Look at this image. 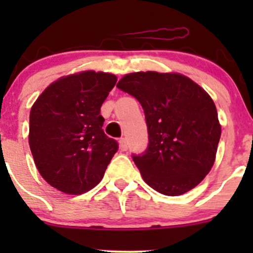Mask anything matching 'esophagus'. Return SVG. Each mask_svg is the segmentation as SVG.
Listing matches in <instances>:
<instances>
[{
  "label": "esophagus",
  "instance_id": "obj_1",
  "mask_svg": "<svg viewBox=\"0 0 253 253\" xmlns=\"http://www.w3.org/2000/svg\"><path fill=\"white\" fill-rule=\"evenodd\" d=\"M119 144H120V148H121V150H126L127 149V142H126V138H120L119 141Z\"/></svg>",
  "mask_w": 253,
  "mask_h": 253
}]
</instances>
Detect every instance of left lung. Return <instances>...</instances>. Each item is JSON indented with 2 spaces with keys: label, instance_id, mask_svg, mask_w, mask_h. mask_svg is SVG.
Listing matches in <instances>:
<instances>
[{
  "label": "left lung",
  "instance_id": "obj_1",
  "mask_svg": "<svg viewBox=\"0 0 253 253\" xmlns=\"http://www.w3.org/2000/svg\"><path fill=\"white\" fill-rule=\"evenodd\" d=\"M117 88L133 95L144 110L149 144L133 162L145 183L167 196L195 188L211 171L220 139L213 99L175 72L128 73Z\"/></svg>",
  "mask_w": 253,
  "mask_h": 253
}]
</instances>
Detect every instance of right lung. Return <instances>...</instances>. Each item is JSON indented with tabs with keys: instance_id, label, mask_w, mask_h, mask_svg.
Wrapping results in <instances>:
<instances>
[{
	"instance_id": "1",
	"label": "right lung",
	"mask_w": 253,
	"mask_h": 253,
	"mask_svg": "<svg viewBox=\"0 0 253 253\" xmlns=\"http://www.w3.org/2000/svg\"><path fill=\"white\" fill-rule=\"evenodd\" d=\"M116 81L112 73L95 71L63 76L33 104L29 145L35 167L61 192L82 195L95 187L117 152L100 115Z\"/></svg>"
}]
</instances>
